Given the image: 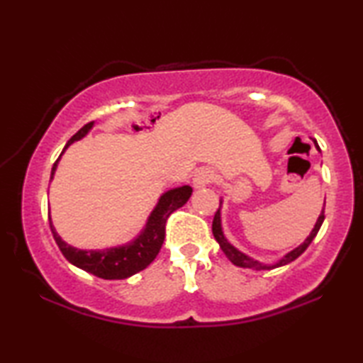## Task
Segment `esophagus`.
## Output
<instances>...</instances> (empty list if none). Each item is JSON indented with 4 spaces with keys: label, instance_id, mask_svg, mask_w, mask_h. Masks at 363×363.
<instances>
[{
    "label": "esophagus",
    "instance_id": "1",
    "mask_svg": "<svg viewBox=\"0 0 363 363\" xmlns=\"http://www.w3.org/2000/svg\"><path fill=\"white\" fill-rule=\"evenodd\" d=\"M214 179V173L208 168H201L194 174V187L195 189H203L208 184H211Z\"/></svg>",
    "mask_w": 363,
    "mask_h": 363
}]
</instances>
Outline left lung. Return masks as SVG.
Listing matches in <instances>:
<instances>
[{
    "label": "left lung",
    "mask_w": 363,
    "mask_h": 363,
    "mask_svg": "<svg viewBox=\"0 0 363 363\" xmlns=\"http://www.w3.org/2000/svg\"><path fill=\"white\" fill-rule=\"evenodd\" d=\"M314 144H315V147L318 149L317 140H314ZM219 210H220V208H219ZM219 210L216 211V214H214V219H213V235H214V238H216V242L219 243L220 250L224 251V255L227 256V259H229L232 264H235V266L245 267V269H256V270H270V269H275V267H281V266H285V264H290L291 261L296 259V257H299L301 255L304 253L306 248L311 245V242L314 240L315 235H317V232L320 230L322 223H323V219H325V214H323V210H322L320 216H318L317 223L314 225V229H312V232H311V235L307 237L306 240L301 243L298 248H294L293 251H290V253L281 257L279 262L270 264V266H267V264H262L259 261L253 259V257H250V256H247L245 253H242V251H238L235 247H233V245H230L229 242H227V238L224 237L223 227H220V211Z\"/></svg>",
    "instance_id": "obj_1"
}]
</instances>
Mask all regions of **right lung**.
<instances>
[{
    "mask_svg": "<svg viewBox=\"0 0 363 363\" xmlns=\"http://www.w3.org/2000/svg\"><path fill=\"white\" fill-rule=\"evenodd\" d=\"M93 121L84 125L82 130L67 143L62 153L67 150V147L75 143V140L84 138L86 134L89 133L91 128H93ZM62 153H60V157H62ZM60 157L56 160V163H54L51 171V179L54 173H56ZM190 195H192V187L190 186L176 187L168 190V192H164L160 196L157 206L153 208L149 219H147L144 230L140 232L133 242L121 245V247H113L107 250H79L72 247L69 243H65L62 238L59 237V233L52 225L51 216L48 214L49 227H51L52 237L54 240H56L59 250L62 251L65 259L72 262L73 266L83 269L86 272L93 274L99 279H128L131 277V275L140 272V270H144L153 259H155L164 240V225H167L169 214L174 213L177 208L186 205Z\"/></svg>",
    "mask_w": 363,
    "mask_h": 363,
    "instance_id": "obj_1",
    "label": "right lung"
}]
</instances>
